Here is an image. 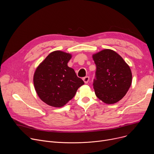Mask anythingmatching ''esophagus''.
I'll return each mask as SVG.
<instances>
[{
  "mask_svg": "<svg viewBox=\"0 0 154 154\" xmlns=\"http://www.w3.org/2000/svg\"><path fill=\"white\" fill-rule=\"evenodd\" d=\"M82 79L84 80V82H85V84H87L88 82V80H89V77L86 76V77H84Z\"/></svg>",
  "mask_w": 154,
  "mask_h": 154,
  "instance_id": "34e87169",
  "label": "esophagus"
}]
</instances>
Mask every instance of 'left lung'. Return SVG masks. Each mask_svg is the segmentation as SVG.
<instances>
[{"mask_svg":"<svg viewBox=\"0 0 154 154\" xmlns=\"http://www.w3.org/2000/svg\"><path fill=\"white\" fill-rule=\"evenodd\" d=\"M96 65L93 86L96 96L108 104L122 99L132 84L130 67L115 51L105 49L93 55Z\"/></svg>","mask_w":154,"mask_h":154,"instance_id":"left-lung-1","label":"left lung"}]
</instances>
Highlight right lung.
<instances>
[{
	"instance_id": "1",
	"label": "right lung",
	"mask_w": 154,
	"mask_h": 154,
	"mask_svg": "<svg viewBox=\"0 0 154 154\" xmlns=\"http://www.w3.org/2000/svg\"><path fill=\"white\" fill-rule=\"evenodd\" d=\"M71 57L66 52L54 51L47 57L35 72V89L40 99L48 106H63L84 84L74 70L67 66Z\"/></svg>"
}]
</instances>
